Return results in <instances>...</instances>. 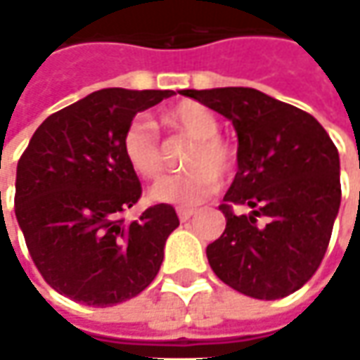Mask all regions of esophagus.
Returning <instances> with one entry per match:
<instances>
[{
  "label": "esophagus",
  "instance_id": "34e87169",
  "mask_svg": "<svg viewBox=\"0 0 360 360\" xmlns=\"http://www.w3.org/2000/svg\"><path fill=\"white\" fill-rule=\"evenodd\" d=\"M193 214H195V210H189V208H179V210H177V216H179L181 222H187Z\"/></svg>",
  "mask_w": 360,
  "mask_h": 360
}]
</instances>
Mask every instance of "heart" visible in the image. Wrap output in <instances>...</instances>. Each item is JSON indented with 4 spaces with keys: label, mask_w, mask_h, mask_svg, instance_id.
Listing matches in <instances>:
<instances>
[{
    "label": "heart",
    "mask_w": 360,
    "mask_h": 360,
    "mask_svg": "<svg viewBox=\"0 0 360 360\" xmlns=\"http://www.w3.org/2000/svg\"><path fill=\"white\" fill-rule=\"evenodd\" d=\"M162 123L173 134L191 140V146L183 156L187 173L156 183L150 189V198L181 208L200 206L218 191L220 177L224 179L233 173L237 154L222 136H218L216 115L195 101H181L167 109ZM121 150L129 169L142 179H158L167 169L160 136L144 119H136L127 125L121 138Z\"/></svg>",
    "instance_id": "1"
}]
</instances>
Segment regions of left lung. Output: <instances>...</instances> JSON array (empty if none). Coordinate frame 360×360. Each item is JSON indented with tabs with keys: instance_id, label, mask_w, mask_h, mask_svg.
Wrapping results in <instances>:
<instances>
[{
	"instance_id": "8db88e82",
	"label": "left lung",
	"mask_w": 360,
	"mask_h": 360,
	"mask_svg": "<svg viewBox=\"0 0 360 360\" xmlns=\"http://www.w3.org/2000/svg\"><path fill=\"white\" fill-rule=\"evenodd\" d=\"M181 94L231 119L239 138V171L220 204L226 229L206 249L214 274L253 299L299 290L317 272L340 208L338 148L313 115L255 88Z\"/></svg>"
}]
</instances>
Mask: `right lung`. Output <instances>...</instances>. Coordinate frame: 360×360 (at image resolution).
Listing matches in <instances>:
<instances>
[{"mask_svg":"<svg viewBox=\"0 0 360 360\" xmlns=\"http://www.w3.org/2000/svg\"><path fill=\"white\" fill-rule=\"evenodd\" d=\"M173 90L103 88L49 115L16 169L14 210L28 253L59 295L111 307L140 295L160 270L173 206L156 204L134 222L142 185L121 138L136 113Z\"/></svg>","mask_w":360,"mask_h":360,"instance_id":"obj_1","label":"right lung"}]
</instances>
